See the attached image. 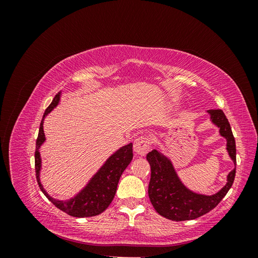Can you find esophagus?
I'll use <instances>...</instances> for the list:
<instances>
[{
    "mask_svg": "<svg viewBox=\"0 0 258 258\" xmlns=\"http://www.w3.org/2000/svg\"><path fill=\"white\" fill-rule=\"evenodd\" d=\"M134 150L138 156H145L151 150V139L146 136L137 138L134 144Z\"/></svg>",
    "mask_w": 258,
    "mask_h": 258,
    "instance_id": "34e87169",
    "label": "esophagus"
}]
</instances>
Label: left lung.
Wrapping results in <instances>:
<instances>
[{"label": "left lung", "instance_id": "left-lung-1", "mask_svg": "<svg viewBox=\"0 0 258 258\" xmlns=\"http://www.w3.org/2000/svg\"><path fill=\"white\" fill-rule=\"evenodd\" d=\"M211 119L220 128V134L227 140V151L230 158L237 163L236 141L230 123L222 110H209ZM151 165V179L148 197L156 212L171 221H189L198 218L213 210L228 192L236 176V168L228 174L227 184L212 196H205L187 189L179 181L172 163L157 150L146 156Z\"/></svg>", "mask_w": 258, "mask_h": 258}]
</instances>
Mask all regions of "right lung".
Listing matches in <instances>:
<instances>
[{
    "mask_svg": "<svg viewBox=\"0 0 258 258\" xmlns=\"http://www.w3.org/2000/svg\"><path fill=\"white\" fill-rule=\"evenodd\" d=\"M60 99V92L54 96L51 101L50 105L46 108L44 113L43 119L40 124L38 136L36 139V148H35V174L38 186L41 190L44 192L46 197L49 199L50 202L56 206L59 210L63 211L67 214L74 217H90L96 216L107 209L111 205V202L116 194L117 185H118L119 178L122 172L128 167L134 158L132 153V143L122 146L115 154H113L110 158L106 160L104 166L101 168L98 173L91 178L89 184L85 188L76 195L74 198L69 201H59L48 196V194L45 191L43 186L40 182V169H41V156L38 148L41 147L45 141V135L43 130V122L45 116L53 107H56Z\"/></svg>",
    "mask_w": 258,
    "mask_h": 258,
    "instance_id": "add662e5",
    "label": "right lung"
}]
</instances>
